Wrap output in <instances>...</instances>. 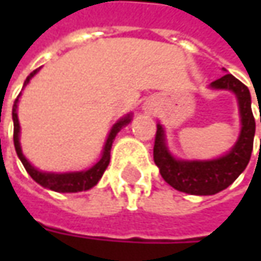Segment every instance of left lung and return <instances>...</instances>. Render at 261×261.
I'll list each match as a JSON object with an SVG mask.
<instances>
[{"label":"left lung","mask_w":261,"mask_h":261,"mask_svg":"<svg viewBox=\"0 0 261 261\" xmlns=\"http://www.w3.org/2000/svg\"><path fill=\"white\" fill-rule=\"evenodd\" d=\"M215 90H229L237 95L241 116V132L236 145L225 155L209 161H186L175 160L166 146V136L163 126L156 125L154 161L160 173L171 187L189 195H215L236 181V178L246 170L250 161L256 120L251 112V95L240 80L231 74H225L211 84ZM261 122V117H260Z\"/></svg>","instance_id":"obj_1"}]
</instances>
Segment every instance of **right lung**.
Wrapping results in <instances>:
<instances>
[{"mask_svg": "<svg viewBox=\"0 0 261 261\" xmlns=\"http://www.w3.org/2000/svg\"><path fill=\"white\" fill-rule=\"evenodd\" d=\"M39 69H35L30 75L25 78L24 86L29 84V81L32 80V76H35V74ZM21 94V93H20ZM18 94V97H20ZM18 97L15 98L14 106H13V122H14V146L15 152L20 158V161L23 163L25 171L30 174V177L35 180L36 183H39L40 186H43L46 189H50L54 192H59V193H76V192H83V190H88L91 187H94L98 180L101 178V175L106 171V168L110 163V149H112V144L115 141L117 132L126 126L130 120H132V115H126L125 117H122L120 120H117L113 127L110 129V134L107 136L106 145L103 148V154L101 158L95 163L91 168H88L86 171H72V173H43L39 171L37 168L32 166L25 156L21 152V146H20V123H18V117H17V103H18Z\"/></svg>", "mask_w": 261, "mask_h": 261, "instance_id": "obj_1", "label": "right lung"}]
</instances>
